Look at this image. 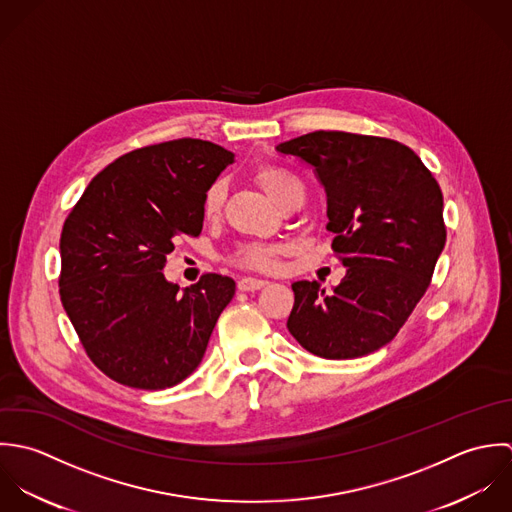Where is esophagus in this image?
<instances>
[{
	"instance_id": "34e87169",
	"label": "esophagus",
	"mask_w": 512,
	"mask_h": 512,
	"mask_svg": "<svg viewBox=\"0 0 512 512\" xmlns=\"http://www.w3.org/2000/svg\"><path fill=\"white\" fill-rule=\"evenodd\" d=\"M267 285H269V281H265V279H255V277H243V279L237 281V289H239V291H245V293H249V291H259V289H263V287H267Z\"/></svg>"
}]
</instances>
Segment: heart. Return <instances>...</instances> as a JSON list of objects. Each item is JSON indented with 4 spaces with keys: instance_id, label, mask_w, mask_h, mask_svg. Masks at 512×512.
<instances>
[{
    "instance_id": "heart-1",
    "label": "heart",
    "mask_w": 512,
    "mask_h": 512,
    "mask_svg": "<svg viewBox=\"0 0 512 512\" xmlns=\"http://www.w3.org/2000/svg\"><path fill=\"white\" fill-rule=\"evenodd\" d=\"M255 180L259 182V186L267 192V196L281 204L291 192L295 190H303V184L299 182V178H295L293 174H289L283 168H273V166H265L261 170H257ZM223 204V186L221 182H215L207 188L204 196V213L207 217H213L219 213ZM289 251L287 245L283 243H273V245H265V243H247L241 245L235 253H233V263L241 265V267H249V269H257V271H273L277 267V259L281 255H285Z\"/></svg>"
}]
</instances>
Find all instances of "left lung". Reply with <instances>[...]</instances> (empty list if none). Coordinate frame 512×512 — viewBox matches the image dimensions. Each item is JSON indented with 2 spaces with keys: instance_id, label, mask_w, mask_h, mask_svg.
<instances>
[{
  "instance_id": "1",
  "label": "left lung",
  "mask_w": 512,
  "mask_h": 512,
  "mask_svg": "<svg viewBox=\"0 0 512 512\" xmlns=\"http://www.w3.org/2000/svg\"><path fill=\"white\" fill-rule=\"evenodd\" d=\"M277 152L314 168L332 249L346 267L332 293L316 281L293 283L287 328L320 358L376 352L425 295L445 247L441 188L411 148L390 138L318 130Z\"/></svg>"
}]
</instances>
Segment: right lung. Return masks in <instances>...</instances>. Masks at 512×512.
<instances>
[{
  "label": "right lung",
  "instance_id": "1",
  "mask_svg": "<svg viewBox=\"0 0 512 512\" xmlns=\"http://www.w3.org/2000/svg\"><path fill=\"white\" fill-rule=\"evenodd\" d=\"M233 162V152L198 138L132 150L99 172L69 213L61 303L114 382L164 390L200 366L235 281L209 273L180 291L162 269L180 235L202 233L205 192Z\"/></svg>",
  "mask_w": 512,
  "mask_h": 512
}]
</instances>
